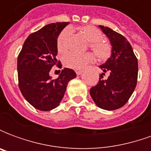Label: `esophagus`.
Listing matches in <instances>:
<instances>
[{
    "label": "esophagus",
    "mask_w": 151,
    "mask_h": 151,
    "mask_svg": "<svg viewBox=\"0 0 151 151\" xmlns=\"http://www.w3.org/2000/svg\"><path fill=\"white\" fill-rule=\"evenodd\" d=\"M75 72H76V73H77V75H81V74H82V70H78V69H77Z\"/></svg>",
    "instance_id": "34e87169"
}]
</instances>
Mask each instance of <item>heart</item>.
I'll return each instance as SVG.
<instances>
[{"mask_svg":"<svg viewBox=\"0 0 151 151\" xmlns=\"http://www.w3.org/2000/svg\"><path fill=\"white\" fill-rule=\"evenodd\" d=\"M79 33L88 41L89 47L93 51L99 60H105L111 56V44L103 39V34L98 28L86 25L79 28ZM69 39L70 31L69 29H64L56 40V48L60 53H65L69 50ZM94 60L95 57L91 52L84 54L71 52L63 57V63L69 69H80L89 63L93 62Z\"/></svg>","mask_w":151,"mask_h":151,"instance_id":"1","label":"heart"}]
</instances>
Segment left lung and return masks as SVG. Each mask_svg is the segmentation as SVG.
<instances>
[{
	"mask_svg": "<svg viewBox=\"0 0 151 151\" xmlns=\"http://www.w3.org/2000/svg\"><path fill=\"white\" fill-rule=\"evenodd\" d=\"M110 40L111 55L99 66L102 73L98 84L90 90V94L99 108L112 111L123 107L136 87L138 63L129 42L122 35L111 28L99 26ZM105 73L109 77L103 79Z\"/></svg>",
	"mask_w": 151,
	"mask_h": 151,
	"instance_id": "left-lung-1",
	"label": "left lung"
}]
</instances>
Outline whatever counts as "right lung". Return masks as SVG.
Instances as JSON below:
<instances>
[{"label":"right lung","mask_w":151,"mask_h":151,"mask_svg":"<svg viewBox=\"0 0 151 151\" xmlns=\"http://www.w3.org/2000/svg\"><path fill=\"white\" fill-rule=\"evenodd\" d=\"M69 22L51 23L31 34L18 56V86L26 100L40 111H51L62 100L70 80L76 73L65 68L52 79L49 72L56 65V40ZM58 62L57 66H60Z\"/></svg>","instance_id":"right-lung-1"}]
</instances>
